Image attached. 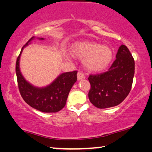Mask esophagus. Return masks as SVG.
Wrapping results in <instances>:
<instances>
[{"mask_svg":"<svg viewBox=\"0 0 152 152\" xmlns=\"http://www.w3.org/2000/svg\"><path fill=\"white\" fill-rule=\"evenodd\" d=\"M77 78H78V80H80L84 79V78L86 77H85V75L83 74V73L79 72L77 74Z\"/></svg>","mask_w":152,"mask_h":152,"instance_id":"1","label":"esophagus"}]
</instances>
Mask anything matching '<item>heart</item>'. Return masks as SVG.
Listing matches in <instances>:
<instances>
[{"mask_svg": "<svg viewBox=\"0 0 152 152\" xmlns=\"http://www.w3.org/2000/svg\"><path fill=\"white\" fill-rule=\"evenodd\" d=\"M72 54L84 59L89 70L100 72L108 66L113 58V51L109 46L95 42H77L72 46Z\"/></svg>", "mask_w": 152, "mask_h": 152, "instance_id": "b5f03b06", "label": "heart"}]
</instances>
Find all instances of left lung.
<instances>
[{
    "mask_svg": "<svg viewBox=\"0 0 152 152\" xmlns=\"http://www.w3.org/2000/svg\"><path fill=\"white\" fill-rule=\"evenodd\" d=\"M134 72V59L129 48L121 45L116 60L108 72L89 76L90 102L99 108H108L121 104L130 92Z\"/></svg>",
    "mask_w": 152,
    "mask_h": 152,
    "instance_id": "8db88e82",
    "label": "left lung"
}]
</instances>
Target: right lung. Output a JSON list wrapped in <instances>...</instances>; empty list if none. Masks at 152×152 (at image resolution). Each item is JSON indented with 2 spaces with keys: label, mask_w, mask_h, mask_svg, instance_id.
Instances as JSON below:
<instances>
[{
  "label": "right lung",
  "mask_w": 152,
  "mask_h": 152,
  "mask_svg": "<svg viewBox=\"0 0 152 152\" xmlns=\"http://www.w3.org/2000/svg\"><path fill=\"white\" fill-rule=\"evenodd\" d=\"M34 39L35 37L30 38L23 46L16 62V74L20 94L26 103L36 110L43 113L58 112L65 106L69 93L77 80V71L61 74L50 85L43 88H37L28 83L20 71L19 60L23 48Z\"/></svg>",
  "instance_id": "obj_1"
}]
</instances>
